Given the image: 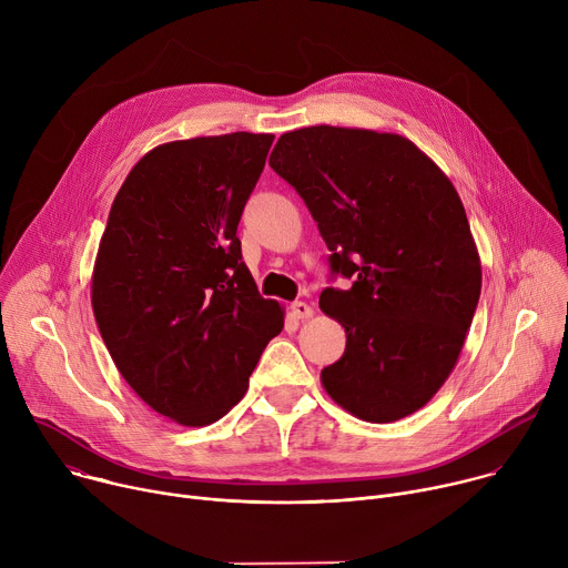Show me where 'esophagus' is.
I'll return each mask as SVG.
<instances>
[{"label": "esophagus", "mask_w": 568, "mask_h": 568, "mask_svg": "<svg viewBox=\"0 0 568 568\" xmlns=\"http://www.w3.org/2000/svg\"><path fill=\"white\" fill-rule=\"evenodd\" d=\"M290 310H292V316H294V318H310V316L314 314L312 305H307V303H303V301H294V303L290 305Z\"/></svg>", "instance_id": "1"}]
</instances>
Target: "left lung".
Returning a JSON list of instances; mask_svg holds the SVG:
<instances>
[{
    "label": "left lung",
    "instance_id": "1",
    "mask_svg": "<svg viewBox=\"0 0 568 568\" xmlns=\"http://www.w3.org/2000/svg\"><path fill=\"white\" fill-rule=\"evenodd\" d=\"M270 166L303 197L333 276L353 278L318 296L346 328L323 388L366 423L412 416L454 371L480 296L456 189L409 139L359 128L285 132Z\"/></svg>",
    "mask_w": 568,
    "mask_h": 568
}]
</instances>
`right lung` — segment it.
Returning a JSON list of instances; mask_svg holds the SVG:
<instances>
[{
    "label": "right lung",
    "instance_id": "right-lung-1",
    "mask_svg": "<svg viewBox=\"0 0 568 568\" xmlns=\"http://www.w3.org/2000/svg\"><path fill=\"white\" fill-rule=\"evenodd\" d=\"M274 134L156 145L119 189L101 237L92 307L132 390L184 427L242 399L283 307L242 263L237 222Z\"/></svg>",
    "mask_w": 568,
    "mask_h": 568
}]
</instances>
